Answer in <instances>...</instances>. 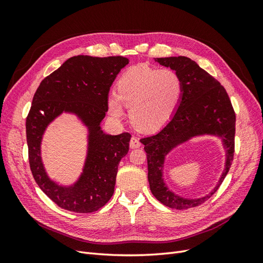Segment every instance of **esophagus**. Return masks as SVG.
I'll use <instances>...</instances> for the list:
<instances>
[{"label":"esophagus","mask_w":263,"mask_h":263,"mask_svg":"<svg viewBox=\"0 0 263 263\" xmlns=\"http://www.w3.org/2000/svg\"><path fill=\"white\" fill-rule=\"evenodd\" d=\"M140 141H139V138L137 137H132L130 138V141H129V146L130 148L135 149V148H139L140 147Z\"/></svg>","instance_id":"34e87169"}]
</instances>
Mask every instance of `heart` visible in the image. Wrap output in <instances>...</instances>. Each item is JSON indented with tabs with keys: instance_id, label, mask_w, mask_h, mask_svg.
<instances>
[{
	"instance_id": "b5f03b06",
	"label": "heart",
	"mask_w": 263,
	"mask_h": 263,
	"mask_svg": "<svg viewBox=\"0 0 263 263\" xmlns=\"http://www.w3.org/2000/svg\"><path fill=\"white\" fill-rule=\"evenodd\" d=\"M182 94L180 77L170 69L138 65L126 70L117 81V93L107 98L108 112L119 119L129 108L132 123L138 129L155 132L170 121Z\"/></svg>"
}]
</instances>
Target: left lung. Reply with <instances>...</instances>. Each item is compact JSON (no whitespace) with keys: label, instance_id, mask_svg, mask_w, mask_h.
Returning <instances> with one entry per match:
<instances>
[{"label":"left lung","instance_id":"8db88e82","mask_svg":"<svg viewBox=\"0 0 263 263\" xmlns=\"http://www.w3.org/2000/svg\"><path fill=\"white\" fill-rule=\"evenodd\" d=\"M163 67L176 71L182 82V94L176 112L154 136L142 138L148 162L150 191L158 201L171 209L186 210L204 203L216 192L229 171L234 158L236 115L224 86L187 57L155 58ZM212 136L221 139L226 150L224 170L215 186L200 198L177 195L164 180L165 157L193 138Z\"/></svg>","mask_w":263,"mask_h":263}]
</instances>
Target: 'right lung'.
Returning <instances> with one entry per match:
<instances>
[{
  "label": "right lung",
  "instance_id": "add662e5",
  "mask_svg": "<svg viewBox=\"0 0 263 263\" xmlns=\"http://www.w3.org/2000/svg\"><path fill=\"white\" fill-rule=\"evenodd\" d=\"M129 60L117 57L74 55L46 77L34 95L26 119L29 165L43 192L59 208L92 213L114 193L118 163L128 153L130 134L110 135L101 123L107 112L109 87ZM63 112L73 115L87 127V153L83 171L70 185L51 179L41 156L43 135Z\"/></svg>",
  "mask_w": 263,
  "mask_h": 263
}]
</instances>
